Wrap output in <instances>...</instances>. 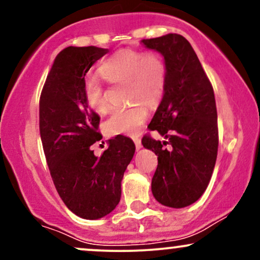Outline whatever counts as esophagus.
<instances>
[{"label": "esophagus", "mask_w": 260, "mask_h": 260, "mask_svg": "<svg viewBox=\"0 0 260 260\" xmlns=\"http://www.w3.org/2000/svg\"><path fill=\"white\" fill-rule=\"evenodd\" d=\"M133 142H134V144H136L137 150H139V149L142 148V142H140V139L139 138H133Z\"/></svg>", "instance_id": "obj_1"}]
</instances>
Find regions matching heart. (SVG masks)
Segmentation results:
<instances>
[{
    "mask_svg": "<svg viewBox=\"0 0 260 260\" xmlns=\"http://www.w3.org/2000/svg\"><path fill=\"white\" fill-rule=\"evenodd\" d=\"M99 74L110 83L127 82V99L134 103L111 110L105 121L106 132L112 136H134L148 117L144 104L156 105L165 91L168 78L165 59L157 52L121 49L100 64ZM83 99L94 112H104L107 109L105 89L96 79H85Z\"/></svg>",
    "mask_w": 260,
    "mask_h": 260,
    "instance_id": "1",
    "label": "heart"
}]
</instances>
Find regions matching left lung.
I'll return each mask as SVG.
<instances>
[{
	"mask_svg": "<svg viewBox=\"0 0 260 260\" xmlns=\"http://www.w3.org/2000/svg\"><path fill=\"white\" fill-rule=\"evenodd\" d=\"M142 43L159 51L168 67V78L150 131L142 139L144 148L157 155L151 190L157 202L170 208H184L198 201L207 189L219 147L214 89L197 53L186 38L168 34ZM169 144L170 147L165 148Z\"/></svg>",
	"mask_w": 260,
	"mask_h": 260,
	"instance_id": "8db88e82",
	"label": "left lung"
}]
</instances>
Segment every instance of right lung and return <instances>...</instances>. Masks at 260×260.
<instances>
[{"mask_svg":"<svg viewBox=\"0 0 260 260\" xmlns=\"http://www.w3.org/2000/svg\"><path fill=\"white\" fill-rule=\"evenodd\" d=\"M109 50L68 46L56 56L40 95L39 128L53 184L66 207L83 219L110 214L121 199V181L132 160V139L117 136L95 156L103 138L100 117L83 99L85 74Z\"/></svg>","mask_w":260,"mask_h":260,"instance_id":"add662e5","label":"right lung"}]
</instances>
